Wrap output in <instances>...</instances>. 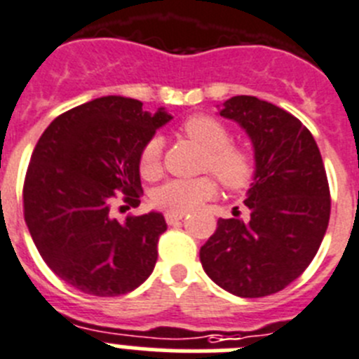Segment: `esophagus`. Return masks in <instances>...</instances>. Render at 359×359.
I'll list each match as a JSON object with an SVG mask.
<instances>
[{"label": "esophagus", "instance_id": "34e87169", "mask_svg": "<svg viewBox=\"0 0 359 359\" xmlns=\"http://www.w3.org/2000/svg\"><path fill=\"white\" fill-rule=\"evenodd\" d=\"M164 218H166L168 225H177L180 219L184 218V215H182V212H170V211H168L166 215H164Z\"/></svg>", "mask_w": 359, "mask_h": 359}]
</instances>
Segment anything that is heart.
Here are the masks:
<instances>
[{
    "mask_svg": "<svg viewBox=\"0 0 359 359\" xmlns=\"http://www.w3.org/2000/svg\"><path fill=\"white\" fill-rule=\"evenodd\" d=\"M180 132L187 140L205 150L203 170H209L229 189L247 186L254 173V157L247 148L231 143V132L219 119L208 114H195L180 125ZM163 140L154 135L144 143L140 156V170L143 177H154L161 170ZM215 182L209 177L193 180L173 179L159 186L151 195V202L170 212H187L203 200L215 195Z\"/></svg>",
    "mask_w": 359,
    "mask_h": 359,
    "instance_id": "1",
    "label": "heart"
}]
</instances>
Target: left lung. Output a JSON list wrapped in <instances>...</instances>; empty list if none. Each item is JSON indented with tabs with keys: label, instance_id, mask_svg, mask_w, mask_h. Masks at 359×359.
I'll return each mask as SVG.
<instances>
[{
	"label": "left lung",
	"instance_id": "obj_1",
	"mask_svg": "<svg viewBox=\"0 0 359 359\" xmlns=\"http://www.w3.org/2000/svg\"><path fill=\"white\" fill-rule=\"evenodd\" d=\"M219 116L240 125L254 147L250 216L219 218L200 263L232 295H272L304 272L327 231L331 195L320 150L295 116L256 96H232Z\"/></svg>",
	"mask_w": 359,
	"mask_h": 359
}]
</instances>
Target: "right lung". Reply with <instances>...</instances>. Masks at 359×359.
<instances>
[{
    "label": "right lung",
    "mask_w": 359,
    "mask_h": 359,
    "mask_svg": "<svg viewBox=\"0 0 359 359\" xmlns=\"http://www.w3.org/2000/svg\"><path fill=\"white\" fill-rule=\"evenodd\" d=\"M170 119L164 109L143 111L140 100L103 96L41 135L22 186L25 222L44 263L80 292L123 295L154 272L164 216L119 222L111 209L118 193L127 208L141 203V150Z\"/></svg>",
    "instance_id": "obj_1"
}]
</instances>
